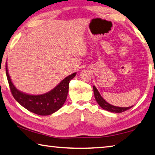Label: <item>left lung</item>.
Segmentation results:
<instances>
[{
  "label": "left lung",
  "mask_w": 155,
  "mask_h": 155,
  "mask_svg": "<svg viewBox=\"0 0 155 155\" xmlns=\"http://www.w3.org/2000/svg\"><path fill=\"white\" fill-rule=\"evenodd\" d=\"M94 89V96H95V99L97 103H98L100 106L101 107V108H103L104 110H107L108 111H111L113 113H122L124 112L127 110L130 109L133 106L128 107H115L111 104H109L107 101H104L103 97L101 96V94L98 92V90H97L95 86L93 87Z\"/></svg>",
  "instance_id": "8db88e82"
}]
</instances>
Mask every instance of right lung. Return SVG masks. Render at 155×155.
Listing matches in <instances>:
<instances>
[{
    "mask_svg": "<svg viewBox=\"0 0 155 155\" xmlns=\"http://www.w3.org/2000/svg\"><path fill=\"white\" fill-rule=\"evenodd\" d=\"M76 74L77 73L75 72L68 76L48 92L40 95H30L21 92L15 87L10 79L6 64V75L14 98L25 109L40 115H51L64 105L67 98L69 83Z\"/></svg>",
    "mask_w": 155,
    "mask_h": 155,
    "instance_id": "add662e5",
    "label": "right lung"
}]
</instances>
